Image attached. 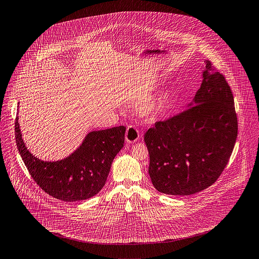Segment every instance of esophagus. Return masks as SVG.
I'll return each instance as SVG.
<instances>
[{
	"label": "esophagus",
	"instance_id": "34e87169",
	"mask_svg": "<svg viewBox=\"0 0 259 259\" xmlns=\"http://www.w3.org/2000/svg\"><path fill=\"white\" fill-rule=\"evenodd\" d=\"M139 140H140L139 130L134 125L127 126L126 133H125V141H126V142L133 143V142H137Z\"/></svg>",
	"mask_w": 259,
	"mask_h": 259
}]
</instances>
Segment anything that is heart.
<instances>
[{"mask_svg": "<svg viewBox=\"0 0 259 259\" xmlns=\"http://www.w3.org/2000/svg\"><path fill=\"white\" fill-rule=\"evenodd\" d=\"M170 94V91L165 90L157 96H153L142 101L137 107L139 114L142 118L155 119L164 110Z\"/></svg>", "mask_w": 259, "mask_h": 259, "instance_id": "heart-1", "label": "heart"}]
</instances>
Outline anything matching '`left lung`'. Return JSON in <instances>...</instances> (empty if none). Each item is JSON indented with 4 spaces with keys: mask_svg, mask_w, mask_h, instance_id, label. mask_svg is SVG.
Wrapping results in <instances>:
<instances>
[{
    "mask_svg": "<svg viewBox=\"0 0 259 259\" xmlns=\"http://www.w3.org/2000/svg\"><path fill=\"white\" fill-rule=\"evenodd\" d=\"M203 81L188 108L156 121L144 135L153 186L188 196L212 185L235 147L237 118L226 78L207 60Z\"/></svg>",
    "mask_w": 259,
    "mask_h": 259,
    "instance_id": "1",
    "label": "left lung"
}]
</instances>
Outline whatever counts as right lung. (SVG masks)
I'll return each mask as SVG.
<instances>
[{
    "label": "right lung",
    "instance_id": "1",
    "mask_svg": "<svg viewBox=\"0 0 259 259\" xmlns=\"http://www.w3.org/2000/svg\"><path fill=\"white\" fill-rule=\"evenodd\" d=\"M15 133L19 152L36 184L53 198L76 202L93 197L104 187L113 160L123 146L125 126L91 132L68 157L52 162L28 151L18 116Z\"/></svg>",
    "mask_w": 259,
    "mask_h": 259
}]
</instances>
